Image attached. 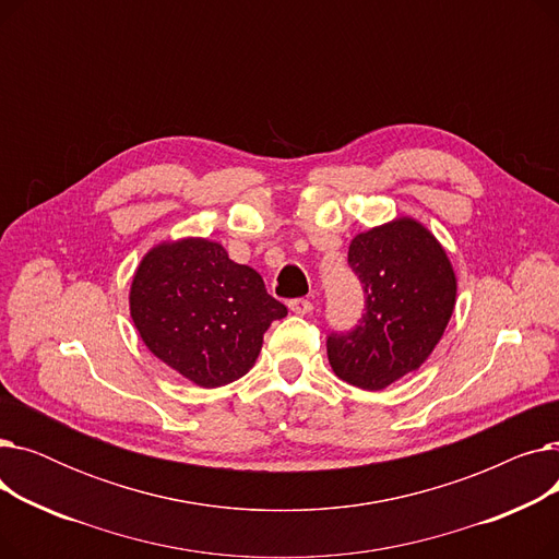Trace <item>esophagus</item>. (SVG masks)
<instances>
[{
  "label": "esophagus",
  "instance_id": "34e87169",
  "mask_svg": "<svg viewBox=\"0 0 559 559\" xmlns=\"http://www.w3.org/2000/svg\"><path fill=\"white\" fill-rule=\"evenodd\" d=\"M287 306L295 314H308L312 310V304L308 299H292Z\"/></svg>",
  "mask_w": 559,
  "mask_h": 559
}]
</instances>
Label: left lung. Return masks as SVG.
<instances>
[{"label": "left lung", "instance_id": "obj_1", "mask_svg": "<svg viewBox=\"0 0 559 559\" xmlns=\"http://www.w3.org/2000/svg\"><path fill=\"white\" fill-rule=\"evenodd\" d=\"M348 264L365 289V314L354 331L329 335V362L348 385L378 392L428 360L457 281L444 247L413 217L358 233Z\"/></svg>", "mask_w": 559, "mask_h": 559}]
</instances>
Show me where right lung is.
<instances>
[{
	"label": "right lung",
	"instance_id": "right-lung-1",
	"mask_svg": "<svg viewBox=\"0 0 559 559\" xmlns=\"http://www.w3.org/2000/svg\"><path fill=\"white\" fill-rule=\"evenodd\" d=\"M131 319L152 354L199 388H222L255 362L287 308L262 276L203 238L154 247L131 283Z\"/></svg>",
	"mask_w": 559,
	"mask_h": 559
}]
</instances>
